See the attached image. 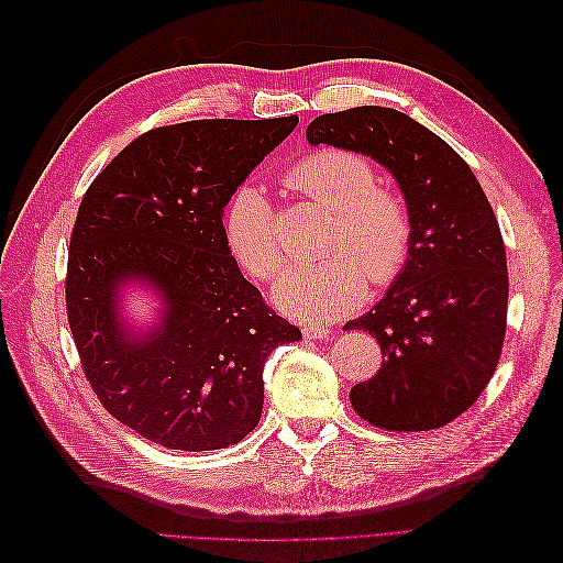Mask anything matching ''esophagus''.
<instances>
[{"label":"esophagus","instance_id":"esophagus-1","mask_svg":"<svg viewBox=\"0 0 563 563\" xmlns=\"http://www.w3.org/2000/svg\"><path fill=\"white\" fill-rule=\"evenodd\" d=\"M302 333H305V338H310V340H329L331 338V329L329 327H319V323H312V327H305Z\"/></svg>","mask_w":563,"mask_h":563}]
</instances>
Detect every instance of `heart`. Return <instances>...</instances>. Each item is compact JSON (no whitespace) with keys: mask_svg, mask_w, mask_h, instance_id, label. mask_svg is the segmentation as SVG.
<instances>
[{"mask_svg":"<svg viewBox=\"0 0 563 563\" xmlns=\"http://www.w3.org/2000/svg\"><path fill=\"white\" fill-rule=\"evenodd\" d=\"M286 183L335 213L321 261H300L275 284V302L300 321H329L350 312L376 286L395 282L413 249V213L395 187L378 185L373 164L356 152L323 147L286 168ZM223 230L230 251L255 279H272L286 255L275 211L253 185L232 192Z\"/></svg>","mask_w":563,"mask_h":563,"instance_id":"b5f03b06","label":"heart"}]
</instances>
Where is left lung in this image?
Returning a JSON list of instances; mask_svg holds the SVG:
<instances>
[{
  "instance_id": "obj_1",
  "label": "left lung",
  "mask_w": 563,
  "mask_h": 563,
  "mask_svg": "<svg viewBox=\"0 0 563 563\" xmlns=\"http://www.w3.org/2000/svg\"><path fill=\"white\" fill-rule=\"evenodd\" d=\"M308 141L380 162L413 213L404 272L376 308L345 323L383 352L376 376L350 391L354 411L389 432L444 428L479 399L500 362L509 279L496 213L467 162L399 110L321 114Z\"/></svg>"
}]
</instances>
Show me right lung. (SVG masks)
<instances>
[{"instance_id":"obj_1","label":"right lung","mask_w":563,"mask_h":563,"mask_svg":"<svg viewBox=\"0 0 563 563\" xmlns=\"http://www.w3.org/2000/svg\"><path fill=\"white\" fill-rule=\"evenodd\" d=\"M298 124L197 119L150 129L96 176L67 249L65 305L81 371L106 411L176 451L242 441L263 413V366L300 331L230 255L223 209ZM124 280H147L165 317L143 339L118 321Z\"/></svg>"}]
</instances>
